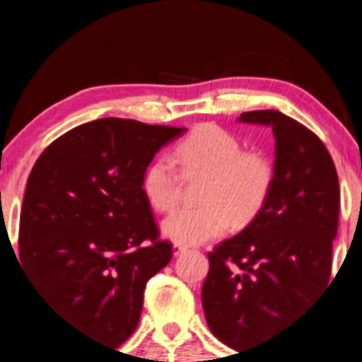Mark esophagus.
Returning <instances> with one entry per match:
<instances>
[{"label": "esophagus", "mask_w": 362, "mask_h": 362, "mask_svg": "<svg viewBox=\"0 0 362 362\" xmlns=\"http://www.w3.org/2000/svg\"><path fill=\"white\" fill-rule=\"evenodd\" d=\"M187 252V247L182 245V243H175L173 245V255H182Z\"/></svg>", "instance_id": "esophagus-1"}]
</instances>
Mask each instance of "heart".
Masks as SVG:
<instances>
[{
  "instance_id": "b5f03b06",
  "label": "heart",
  "mask_w": 362,
  "mask_h": 362,
  "mask_svg": "<svg viewBox=\"0 0 362 362\" xmlns=\"http://www.w3.org/2000/svg\"><path fill=\"white\" fill-rule=\"evenodd\" d=\"M184 177H204L199 189L203 204L182 208L163 222V235L182 245H198L217 238L233 224L247 226L268 203L275 185V164L261 151H243L229 131L203 124L175 148ZM182 178L173 159L159 156L145 168L141 191L160 214L175 210Z\"/></svg>"
}]
</instances>
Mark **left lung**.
<instances>
[{"instance_id": "8db88e82", "label": "left lung", "mask_w": 362, "mask_h": 362, "mask_svg": "<svg viewBox=\"0 0 362 362\" xmlns=\"http://www.w3.org/2000/svg\"><path fill=\"white\" fill-rule=\"evenodd\" d=\"M240 122L275 134V185L257 217L208 254L202 303L208 327L235 350L293 322L329 284L338 233V173L315 133L279 110Z\"/></svg>"}]
</instances>
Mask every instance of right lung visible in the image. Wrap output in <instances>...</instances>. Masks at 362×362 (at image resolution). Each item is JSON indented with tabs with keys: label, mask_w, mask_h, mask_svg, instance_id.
<instances>
[{
	"label": "right lung",
	"mask_w": 362,
	"mask_h": 362,
	"mask_svg": "<svg viewBox=\"0 0 362 362\" xmlns=\"http://www.w3.org/2000/svg\"><path fill=\"white\" fill-rule=\"evenodd\" d=\"M185 131L98 119L54 140L29 173L21 264L40 298L107 345L133 334L145 286L171 259L141 177L159 148Z\"/></svg>",
	"instance_id": "right-lung-1"
}]
</instances>
